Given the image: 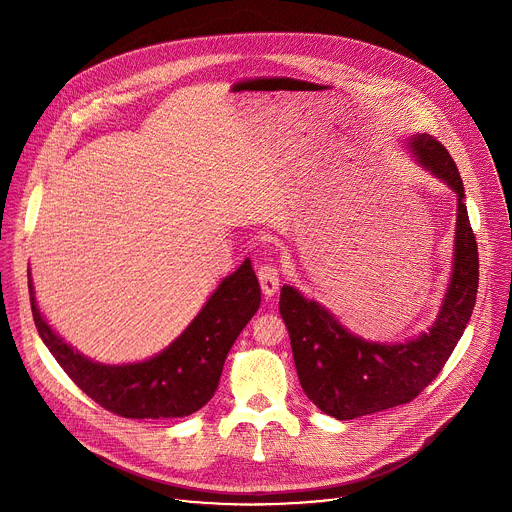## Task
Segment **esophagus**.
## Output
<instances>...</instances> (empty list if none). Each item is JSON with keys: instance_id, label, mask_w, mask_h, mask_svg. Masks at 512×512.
Returning a JSON list of instances; mask_svg holds the SVG:
<instances>
[{"instance_id": "34e87169", "label": "esophagus", "mask_w": 512, "mask_h": 512, "mask_svg": "<svg viewBox=\"0 0 512 512\" xmlns=\"http://www.w3.org/2000/svg\"><path fill=\"white\" fill-rule=\"evenodd\" d=\"M257 275H259V283H261L263 294L267 298L275 296V291L279 289V269H277V265L275 263H265V265L259 267Z\"/></svg>"}]
</instances>
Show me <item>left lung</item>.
<instances>
[{"label":"left lung","mask_w":512,"mask_h":512,"mask_svg":"<svg viewBox=\"0 0 512 512\" xmlns=\"http://www.w3.org/2000/svg\"><path fill=\"white\" fill-rule=\"evenodd\" d=\"M407 148L427 172L458 194L452 279L429 332L395 344L364 340L296 287H281L279 314L289 332L302 389L318 409L342 421L413 401L444 369L476 304L478 245L460 172L450 152L427 133L409 137Z\"/></svg>","instance_id":"left-lung-1"}]
</instances>
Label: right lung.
Masks as SVG:
<instances>
[{
    "label": "right lung",
    "instance_id": "1",
    "mask_svg": "<svg viewBox=\"0 0 512 512\" xmlns=\"http://www.w3.org/2000/svg\"><path fill=\"white\" fill-rule=\"evenodd\" d=\"M28 287L38 334L64 373L95 403L127 419L186 417L206 405L221 381L233 342L261 304V287L247 259L221 281L166 350L143 362L103 364L83 356L48 326L38 310L32 279Z\"/></svg>",
    "mask_w": 512,
    "mask_h": 512
}]
</instances>
